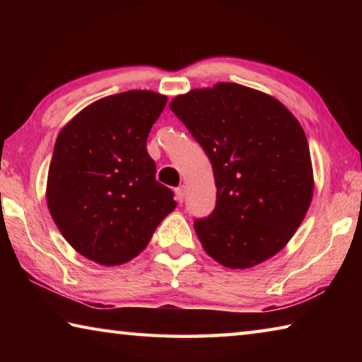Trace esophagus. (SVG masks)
I'll use <instances>...</instances> for the list:
<instances>
[{"label": "esophagus", "mask_w": 362, "mask_h": 362, "mask_svg": "<svg viewBox=\"0 0 362 362\" xmlns=\"http://www.w3.org/2000/svg\"><path fill=\"white\" fill-rule=\"evenodd\" d=\"M185 187H179V188H175V199L179 201V203H183V199H185Z\"/></svg>", "instance_id": "esophagus-1"}]
</instances>
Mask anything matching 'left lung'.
I'll return each instance as SVG.
<instances>
[{
  "mask_svg": "<svg viewBox=\"0 0 362 362\" xmlns=\"http://www.w3.org/2000/svg\"><path fill=\"white\" fill-rule=\"evenodd\" d=\"M169 107L212 164L216 209L194 218L206 252L228 268L278 254L305 218L315 185L296 116L274 97L235 83L193 89Z\"/></svg>",
  "mask_w": 362,
  "mask_h": 362,
  "instance_id": "left-lung-1",
  "label": "left lung"
}]
</instances>
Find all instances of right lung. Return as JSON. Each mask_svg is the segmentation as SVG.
Masks as SVG:
<instances>
[{
	"instance_id": "add662e5",
	"label": "right lung",
	"mask_w": 362,
	"mask_h": 362,
	"mask_svg": "<svg viewBox=\"0 0 362 362\" xmlns=\"http://www.w3.org/2000/svg\"><path fill=\"white\" fill-rule=\"evenodd\" d=\"M166 102L151 90L108 95L60 131L47 174V207L86 259L107 267L132 260L175 209L173 189L156 182V164L146 151Z\"/></svg>"
}]
</instances>
